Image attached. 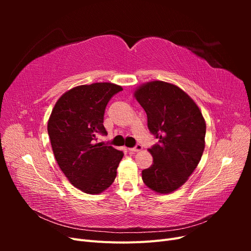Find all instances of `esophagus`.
<instances>
[{
  "label": "esophagus",
  "mask_w": 251,
  "mask_h": 251,
  "mask_svg": "<svg viewBox=\"0 0 251 251\" xmlns=\"http://www.w3.org/2000/svg\"><path fill=\"white\" fill-rule=\"evenodd\" d=\"M141 150H142V146H141V144H136V146H135L134 148H131V149H130V151H135V153H136V151H140Z\"/></svg>",
  "instance_id": "1"
}]
</instances>
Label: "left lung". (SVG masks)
I'll return each mask as SVG.
<instances>
[{
  "label": "left lung",
  "instance_id": "left-lung-1",
  "mask_svg": "<svg viewBox=\"0 0 251 251\" xmlns=\"http://www.w3.org/2000/svg\"><path fill=\"white\" fill-rule=\"evenodd\" d=\"M148 116V127L158 140L149 149L153 164L142 180L156 193L170 194L183 185L201 160L206 125L198 105L184 91L155 80L135 91Z\"/></svg>",
  "mask_w": 251,
  "mask_h": 251
}]
</instances>
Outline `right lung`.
<instances>
[{"mask_svg":"<svg viewBox=\"0 0 251 251\" xmlns=\"http://www.w3.org/2000/svg\"><path fill=\"white\" fill-rule=\"evenodd\" d=\"M123 88L111 82L75 87L60 96L48 121V134L59 169L75 187L100 194L116 178L124 151L97 143L107 135L105 107Z\"/></svg>","mask_w":251,"mask_h":251,"instance_id":"obj_1","label":"right lung"}]
</instances>
